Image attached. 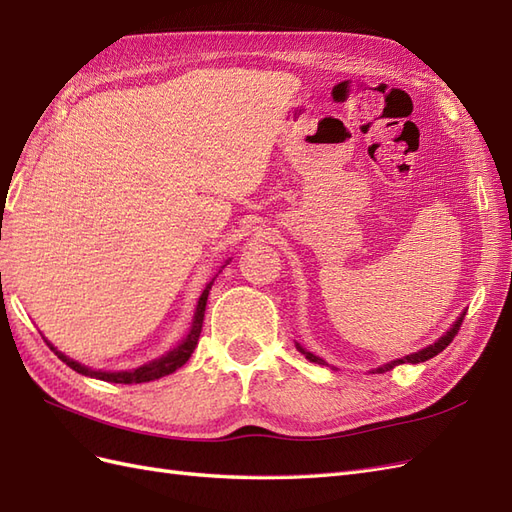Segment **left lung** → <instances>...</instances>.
Listing matches in <instances>:
<instances>
[{"mask_svg":"<svg viewBox=\"0 0 512 512\" xmlns=\"http://www.w3.org/2000/svg\"><path fill=\"white\" fill-rule=\"evenodd\" d=\"M463 316H465V312L459 316L457 321H454V325L446 331L444 336H441L437 342H433V344H428L426 349H422V351H418V353H411V355H405V357H400V359H394V362H388V364H383V366H379V368H375V370H370V372H388V370H392L394 366H398V364H405V362H409V364H418V362H426V359H431V357H435L437 353H441L444 351L448 344L454 340V336H457V331L461 329V323H463ZM295 347H297V351L299 353H303L306 355V359H310V362H314V364H321V366H329L323 357H319V355H314V353H310L308 349H303L299 342H295Z\"/></svg>","mask_w":512,"mask_h":512,"instance_id":"8db88e82","label":"left lung"}]
</instances>
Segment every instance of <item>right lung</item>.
Listing matches in <instances>:
<instances>
[{
    "instance_id": "obj_1",
    "label": "right lung",
    "mask_w": 512,
    "mask_h": 512,
    "mask_svg": "<svg viewBox=\"0 0 512 512\" xmlns=\"http://www.w3.org/2000/svg\"><path fill=\"white\" fill-rule=\"evenodd\" d=\"M215 278L204 286L202 295L198 299V306H196V312H193V321H191V329L189 334L183 338V342L178 344V347H174L172 351H168L165 355L153 359V362H148L140 368H133V370H122V372H107V370H92L88 366H81L79 362H75V359L66 357L64 353H60L58 349L53 347L51 342L49 349L58 355L62 362L66 366H71L75 372H79V375H86V377H92V379H101V381H109V383H146V381H155V379H161L165 375H172L174 370L181 368L183 364H187V359L191 357L193 349H196L198 344V338H200V331H202V323H204V310H206V299H209V290L213 286Z\"/></svg>"
}]
</instances>
